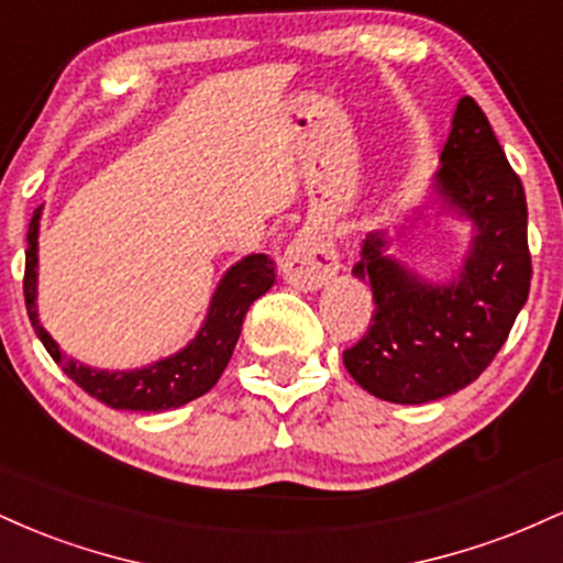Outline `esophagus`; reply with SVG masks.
Segmentation results:
<instances>
[{
    "label": "esophagus",
    "mask_w": 563,
    "mask_h": 563,
    "mask_svg": "<svg viewBox=\"0 0 563 563\" xmlns=\"http://www.w3.org/2000/svg\"><path fill=\"white\" fill-rule=\"evenodd\" d=\"M283 277L296 290H318L339 275V251L322 228H303L283 256Z\"/></svg>",
    "instance_id": "34e87169"
}]
</instances>
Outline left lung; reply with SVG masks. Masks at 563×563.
Segmentation results:
<instances>
[{"label": "left lung", "mask_w": 563, "mask_h": 563, "mask_svg": "<svg viewBox=\"0 0 563 563\" xmlns=\"http://www.w3.org/2000/svg\"><path fill=\"white\" fill-rule=\"evenodd\" d=\"M429 210L472 224L462 269L429 282L388 254ZM354 277L371 283L373 325L344 352L349 376L373 397L423 405L466 389L506 344L529 296L527 198L487 115L471 97L452 113L431 192L397 232H367Z\"/></svg>", "instance_id": "8db88e82"}]
</instances>
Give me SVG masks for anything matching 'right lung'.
Masks as SVG:
<instances>
[{
    "instance_id": "1",
    "label": "right lung",
    "mask_w": 563,
    "mask_h": 563,
    "mask_svg": "<svg viewBox=\"0 0 563 563\" xmlns=\"http://www.w3.org/2000/svg\"><path fill=\"white\" fill-rule=\"evenodd\" d=\"M38 206L29 222V249H25V277L23 294L29 320L42 341L49 357L63 367L70 380L92 394L95 399L106 402L113 410L134 412H164L172 407H183L192 399L203 397L214 389L219 376L228 367L232 349L241 335L245 312L260 296L275 286V264L267 254H249L235 262L222 280L217 283L209 309H206L203 325L187 341V346L158 363L134 367V371H97L92 365H84L79 360L68 357L57 341L38 322V222H42Z\"/></svg>"
}]
</instances>
